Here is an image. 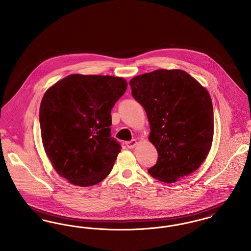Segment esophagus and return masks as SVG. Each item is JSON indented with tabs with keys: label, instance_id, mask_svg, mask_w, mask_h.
<instances>
[{
	"label": "esophagus",
	"instance_id": "esophagus-1",
	"mask_svg": "<svg viewBox=\"0 0 251 251\" xmlns=\"http://www.w3.org/2000/svg\"><path fill=\"white\" fill-rule=\"evenodd\" d=\"M136 145H137V141H136L135 139H132L131 141L126 142V146H127L129 149H133Z\"/></svg>",
	"mask_w": 251,
	"mask_h": 251
}]
</instances>
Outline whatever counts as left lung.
Returning a JSON list of instances; mask_svg holds the SVG:
<instances>
[{
  "mask_svg": "<svg viewBox=\"0 0 251 251\" xmlns=\"http://www.w3.org/2000/svg\"><path fill=\"white\" fill-rule=\"evenodd\" d=\"M131 94L150 122L149 140L158 161L153 178L173 183L202 165L214 137V112L208 90L181 70H157L130 81Z\"/></svg>",
  "mask_w": 251,
  "mask_h": 251,
  "instance_id": "left-lung-1",
  "label": "left lung"
}]
</instances>
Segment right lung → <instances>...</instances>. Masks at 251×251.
<instances>
[{
	"instance_id": "right-lung-1",
	"label": "right lung",
	"mask_w": 251,
	"mask_h": 251,
	"mask_svg": "<svg viewBox=\"0 0 251 251\" xmlns=\"http://www.w3.org/2000/svg\"><path fill=\"white\" fill-rule=\"evenodd\" d=\"M127 85L121 77L72 74L43 96V147L58 175L73 185H95L111 172L121 151L111 137V110Z\"/></svg>"
}]
</instances>
